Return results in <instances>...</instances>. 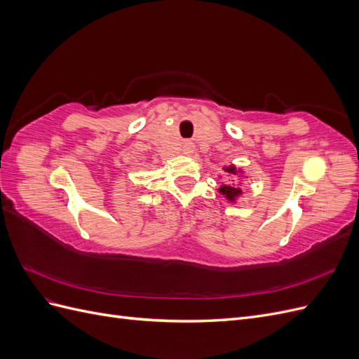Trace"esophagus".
<instances>
[{"label":"esophagus","instance_id":"1","mask_svg":"<svg viewBox=\"0 0 359 359\" xmlns=\"http://www.w3.org/2000/svg\"><path fill=\"white\" fill-rule=\"evenodd\" d=\"M182 151H184V154H191V153H193V147H191V144H184Z\"/></svg>","mask_w":359,"mask_h":359}]
</instances>
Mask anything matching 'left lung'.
Returning <instances> with one entry per match:
<instances>
[{
	"label": "left lung",
	"instance_id": "obj_1",
	"mask_svg": "<svg viewBox=\"0 0 359 359\" xmlns=\"http://www.w3.org/2000/svg\"><path fill=\"white\" fill-rule=\"evenodd\" d=\"M223 170L229 173V175H232V177H240V175H243V170H241V169H236L235 165L224 166ZM219 191H220V193L223 194V196H224L227 201H229L231 203H235L236 199L240 198L241 194H243L241 187L236 186V184H226V186H222V187L219 189Z\"/></svg>",
	"mask_w": 359,
	"mask_h": 359
}]
</instances>
